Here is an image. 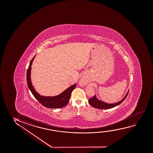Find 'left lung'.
Here are the masks:
<instances>
[{
  "label": "left lung",
  "mask_w": 153,
  "mask_h": 153,
  "mask_svg": "<svg viewBox=\"0 0 153 153\" xmlns=\"http://www.w3.org/2000/svg\"><path fill=\"white\" fill-rule=\"evenodd\" d=\"M128 92L127 93V94H126V96L124 97L122 100L120 101L119 102L115 103H112V104H109V103H107L104 102L102 101H100L98 100L97 99L96 97L94 96L89 99V103L91 106L94 107L95 108L99 109H107L112 108L113 107H116L118 105H120V103H121L126 98V97L128 96Z\"/></svg>",
  "instance_id": "1"
}]
</instances>
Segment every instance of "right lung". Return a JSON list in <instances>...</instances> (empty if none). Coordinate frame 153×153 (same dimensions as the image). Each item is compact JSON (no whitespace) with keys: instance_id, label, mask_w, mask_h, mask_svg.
<instances>
[{"instance_id":"add662e5","label":"right lung","mask_w":153,"mask_h":153,"mask_svg":"<svg viewBox=\"0 0 153 153\" xmlns=\"http://www.w3.org/2000/svg\"><path fill=\"white\" fill-rule=\"evenodd\" d=\"M35 56H34L33 58L32 59L31 61L30 62L27 73V86L30 91H31L32 94L41 105L48 108H61L65 107L69 102L71 92L76 87V84H75L73 86L69 87V88H67L64 92L56 96L44 97L40 96V94L36 91V90H34L33 86L32 85L30 77L32 64Z\"/></svg>"}]
</instances>
